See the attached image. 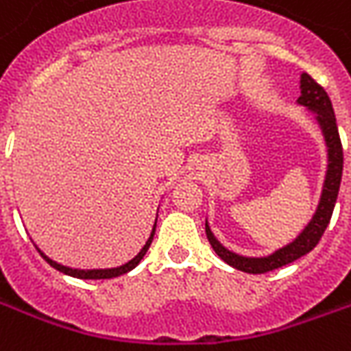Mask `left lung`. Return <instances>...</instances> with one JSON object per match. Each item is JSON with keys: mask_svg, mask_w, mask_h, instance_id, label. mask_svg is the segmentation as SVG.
<instances>
[{"mask_svg": "<svg viewBox=\"0 0 351 351\" xmlns=\"http://www.w3.org/2000/svg\"><path fill=\"white\" fill-rule=\"evenodd\" d=\"M297 103L308 108L310 112L316 116V122L319 123V130L324 133L325 146H327V173H325L322 197H319V203H317L312 220L304 226L301 233L295 237L289 244L282 246L269 256H263V258H248V256H241V254L228 250L214 237L208 221H205L206 239H208L214 252L226 263L235 267L239 271L261 274V272L274 271V269L284 267L287 263H293L295 259L306 256L310 250L316 248V244L319 243L324 231L331 221L332 208H335V203L339 197L340 180H342V165H344V154H342V143H340L335 110H332L331 99H329L327 92L306 73L301 75V95H299Z\"/></svg>", "mask_w": 351, "mask_h": 351, "instance_id": "1", "label": "left lung"}]
</instances>
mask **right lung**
<instances>
[{
    "label": "right lung",
    "mask_w": 351,
    "mask_h": 351,
    "mask_svg": "<svg viewBox=\"0 0 351 351\" xmlns=\"http://www.w3.org/2000/svg\"><path fill=\"white\" fill-rule=\"evenodd\" d=\"M158 221V220H156ZM156 221H154V228H152V233L148 237V241L145 243V246L141 248L137 256L133 259H130L128 263L120 265V267H110V269H73V267H67V265H62L54 261V259H50L49 256H45L39 248V254H41L45 261L50 265V267H54L56 271L64 272L67 276H73V278H82V280H105V278H116V276H120V274H125V272L133 271L138 263H141V259L145 258L146 250L150 248V244H152V239H154V233H156Z\"/></svg>",
    "instance_id": "obj_1"
}]
</instances>
